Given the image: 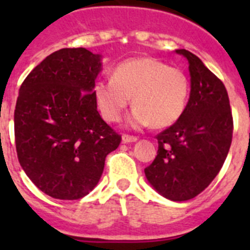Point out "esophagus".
Listing matches in <instances>:
<instances>
[{
  "instance_id": "1",
  "label": "esophagus",
  "mask_w": 250,
  "mask_h": 250,
  "mask_svg": "<svg viewBox=\"0 0 250 250\" xmlns=\"http://www.w3.org/2000/svg\"><path fill=\"white\" fill-rule=\"evenodd\" d=\"M136 140H138V138L134 135H127V134H124L123 135L124 143H135Z\"/></svg>"
}]
</instances>
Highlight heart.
Here are the masks:
<instances>
[{
  "instance_id": "1",
  "label": "heart",
  "mask_w": 250,
  "mask_h": 250,
  "mask_svg": "<svg viewBox=\"0 0 250 250\" xmlns=\"http://www.w3.org/2000/svg\"><path fill=\"white\" fill-rule=\"evenodd\" d=\"M190 95V81L182 68L150 57L125 60L111 79L94 85V98L101 116L118 123L132 96L129 124L134 127L151 124L156 129L173 125L182 118Z\"/></svg>"
}]
</instances>
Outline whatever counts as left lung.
<instances>
[{
	"instance_id": "1",
	"label": "left lung",
	"mask_w": 250,
	"mask_h": 250,
	"mask_svg": "<svg viewBox=\"0 0 250 250\" xmlns=\"http://www.w3.org/2000/svg\"><path fill=\"white\" fill-rule=\"evenodd\" d=\"M190 98L182 118L156 135L158 155L145 167L152 188L174 202L193 199L224 164L233 138V116L224 83L190 51Z\"/></svg>"
}]
</instances>
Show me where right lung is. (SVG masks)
<instances>
[{
	"label": "right lung",
	"mask_w": 250,
	"mask_h": 250,
	"mask_svg": "<svg viewBox=\"0 0 250 250\" xmlns=\"http://www.w3.org/2000/svg\"><path fill=\"white\" fill-rule=\"evenodd\" d=\"M101 56L61 48L27 75L15 109L17 158L40 190L77 200L96 187L121 135L101 119L94 98Z\"/></svg>",
	"instance_id": "1"
}]
</instances>
